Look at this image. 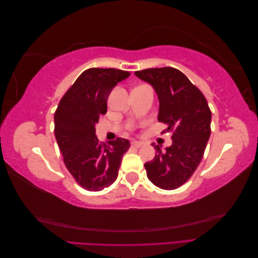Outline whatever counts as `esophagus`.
Segmentation results:
<instances>
[{
    "label": "esophagus",
    "instance_id": "esophagus-1",
    "mask_svg": "<svg viewBox=\"0 0 258 258\" xmlns=\"http://www.w3.org/2000/svg\"><path fill=\"white\" fill-rule=\"evenodd\" d=\"M131 145L134 146V147L140 148V147H141V146L143 145V143H142V142H138V141H135V142H132V143H131Z\"/></svg>",
    "mask_w": 258,
    "mask_h": 258
}]
</instances>
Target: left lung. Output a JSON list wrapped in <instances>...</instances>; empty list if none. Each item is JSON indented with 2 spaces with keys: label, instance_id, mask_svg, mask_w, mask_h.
Instances as JSON below:
<instances>
[{
  "label": "left lung",
  "instance_id": "8db88e82",
  "mask_svg": "<svg viewBox=\"0 0 258 258\" xmlns=\"http://www.w3.org/2000/svg\"><path fill=\"white\" fill-rule=\"evenodd\" d=\"M135 74L157 93L158 121L167 124L162 134L172 132V145L166 151L152 144L157 154L144 165L147 177L161 189H176L188 181L204 157L212 114L204 93L179 70L145 69Z\"/></svg>",
  "mask_w": 258,
  "mask_h": 258
}]
</instances>
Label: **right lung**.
Here are the masks:
<instances>
[{
    "instance_id": "1",
    "label": "right lung",
    "mask_w": 258,
    "mask_h": 258,
    "mask_svg": "<svg viewBox=\"0 0 258 258\" xmlns=\"http://www.w3.org/2000/svg\"><path fill=\"white\" fill-rule=\"evenodd\" d=\"M129 72L91 68L84 71L62 97L54 112V137L69 172L89 191L111 186L118 176L123 154L130 142L117 138L108 144L99 142L96 123L107 111V98Z\"/></svg>"
}]
</instances>
